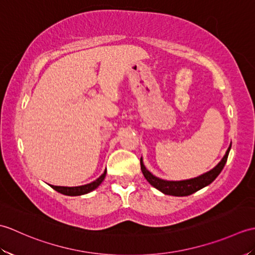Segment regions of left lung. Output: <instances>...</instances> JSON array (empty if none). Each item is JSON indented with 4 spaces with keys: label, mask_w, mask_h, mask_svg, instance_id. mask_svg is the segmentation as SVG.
I'll list each match as a JSON object with an SVG mask.
<instances>
[{
    "label": "left lung",
    "mask_w": 255,
    "mask_h": 255,
    "mask_svg": "<svg viewBox=\"0 0 255 255\" xmlns=\"http://www.w3.org/2000/svg\"><path fill=\"white\" fill-rule=\"evenodd\" d=\"M230 148H231V144L228 148V150H227L223 160H221L213 170H210L209 172L205 173V174L200 175L198 177L191 178V180H186V181L172 182V181L161 180V178H158L151 174V173L145 169L142 163V159H140V165H141V171H142L143 176L145 177V180H147L153 187L159 189L160 192L164 193L166 195H172V196H188V195L199 191L200 188L209 185L211 182L215 181V178L220 174V172L224 169L227 159H228Z\"/></svg>",
    "instance_id": "obj_1"
}]
</instances>
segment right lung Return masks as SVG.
Instances as JSON below:
<instances>
[{
  "instance_id": "1",
  "label": "right lung",
  "mask_w": 255,
  "mask_h": 255,
  "mask_svg": "<svg viewBox=\"0 0 255 255\" xmlns=\"http://www.w3.org/2000/svg\"><path fill=\"white\" fill-rule=\"evenodd\" d=\"M106 175V171L103 173V174L95 180L94 182H92L90 184H86V185H82V186H75V187H67V186H55V185H50L55 191H57L58 193H61L63 195H68V196H79V195H84L88 194L90 192L93 191L100 184L104 181Z\"/></svg>"
}]
</instances>
